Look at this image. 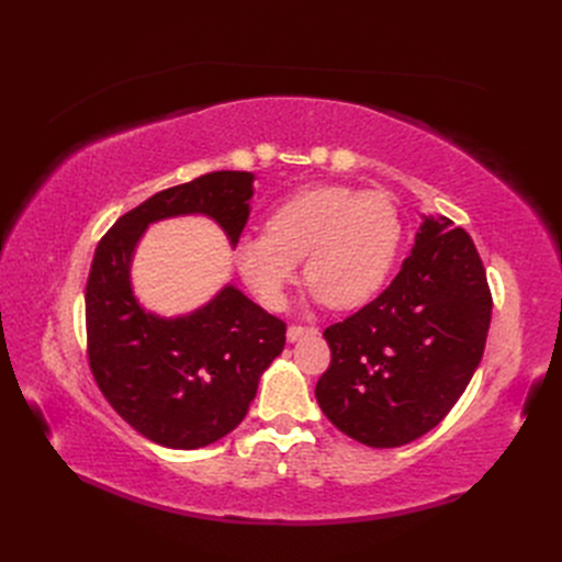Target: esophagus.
I'll return each instance as SVG.
<instances>
[{
	"label": "esophagus",
	"instance_id": "1",
	"mask_svg": "<svg viewBox=\"0 0 562 562\" xmlns=\"http://www.w3.org/2000/svg\"><path fill=\"white\" fill-rule=\"evenodd\" d=\"M318 330L314 328V326H295V323H293V326L291 328H288V342H297V339H302V337H307V335H316Z\"/></svg>",
	"mask_w": 562,
	"mask_h": 562
}]
</instances>
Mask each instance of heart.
<instances>
[{
    "instance_id": "1",
    "label": "heart",
    "mask_w": 562,
    "mask_h": 562,
    "mask_svg": "<svg viewBox=\"0 0 562 562\" xmlns=\"http://www.w3.org/2000/svg\"><path fill=\"white\" fill-rule=\"evenodd\" d=\"M401 241L403 217L386 194L349 184H312L271 209L267 232L236 244V262L269 307H283L304 258L314 297L335 310H353L384 285Z\"/></svg>"
}]
</instances>
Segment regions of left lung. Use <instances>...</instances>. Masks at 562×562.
Instances as JSON below:
<instances>
[{
    "instance_id": "left-lung-1",
    "label": "left lung",
    "mask_w": 562,
    "mask_h": 562,
    "mask_svg": "<svg viewBox=\"0 0 562 562\" xmlns=\"http://www.w3.org/2000/svg\"><path fill=\"white\" fill-rule=\"evenodd\" d=\"M490 318L492 293L471 236L446 217H427L396 279L323 330L330 347L316 382L323 415L370 448L411 443L464 394Z\"/></svg>"
}]
</instances>
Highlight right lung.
<instances>
[{"label": "right lung", "instance_id": "right-lung-1", "mask_svg": "<svg viewBox=\"0 0 562 562\" xmlns=\"http://www.w3.org/2000/svg\"><path fill=\"white\" fill-rule=\"evenodd\" d=\"M252 173L215 171L168 187L124 213L100 239L87 281V353L98 389L159 446H211L241 424L262 370L285 345V323L234 285L190 316L145 314L131 291V255L149 223L203 213L236 244Z\"/></svg>", "mask_w": 562, "mask_h": 562}]
</instances>
